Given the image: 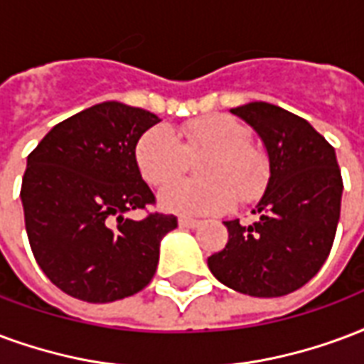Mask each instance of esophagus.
I'll return each mask as SVG.
<instances>
[{
  "label": "esophagus",
  "mask_w": 364,
  "mask_h": 364,
  "mask_svg": "<svg viewBox=\"0 0 364 364\" xmlns=\"http://www.w3.org/2000/svg\"><path fill=\"white\" fill-rule=\"evenodd\" d=\"M179 225L181 228H189V230H196L200 222L198 220H193V218H179Z\"/></svg>",
  "instance_id": "34e87169"
}]
</instances>
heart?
I'll return each mask as SVG.
<instances>
[{"mask_svg":"<svg viewBox=\"0 0 364 364\" xmlns=\"http://www.w3.org/2000/svg\"><path fill=\"white\" fill-rule=\"evenodd\" d=\"M208 154L200 166L206 181L179 179L160 191L161 208L183 216L225 212L235 204L252 203L268 185V160L250 146V131L230 115H208L185 123L175 134L168 127L148 129L134 160L142 179L164 185L187 169L191 156Z\"/></svg>","mask_w":364,"mask_h":364,"instance_id":"obj_1","label":"heart"}]
</instances>
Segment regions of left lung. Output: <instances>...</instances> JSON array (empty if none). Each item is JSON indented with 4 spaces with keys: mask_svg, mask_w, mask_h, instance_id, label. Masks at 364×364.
<instances>
[{
    "mask_svg": "<svg viewBox=\"0 0 364 364\" xmlns=\"http://www.w3.org/2000/svg\"><path fill=\"white\" fill-rule=\"evenodd\" d=\"M231 114L264 141L270 179L252 210L260 220L223 222L230 239L208 268L239 293L282 297L314 278L332 250L343 193L336 150L309 121L274 104L250 102Z\"/></svg>",
    "mask_w": 364,
    "mask_h": 364,
    "instance_id": "8db88e82",
    "label": "left lung"
}]
</instances>
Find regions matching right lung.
Listing matches in <instances>:
<instances>
[{"label": "right lung", "instance_id": "1", "mask_svg": "<svg viewBox=\"0 0 364 364\" xmlns=\"http://www.w3.org/2000/svg\"><path fill=\"white\" fill-rule=\"evenodd\" d=\"M158 115L104 102L61 121L26 160L21 185L32 255L61 291L86 303H112L154 278L160 241L173 214L131 210L156 204L134 160L136 142Z\"/></svg>", "mask_w": 364, "mask_h": 364}]
</instances>
